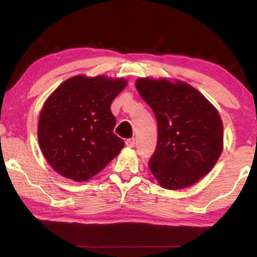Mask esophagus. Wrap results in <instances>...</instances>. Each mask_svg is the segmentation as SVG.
Masks as SVG:
<instances>
[{
  "label": "esophagus",
  "instance_id": "1",
  "mask_svg": "<svg viewBox=\"0 0 257 257\" xmlns=\"http://www.w3.org/2000/svg\"><path fill=\"white\" fill-rule=\"evenodd\" d=\"M125 145H127L128 147H130V149H132V147H134L135 146V138L127 139V141H125Z\"/></svg>",
  "mask_w": 257,
  "mask_h": 257
}]
</instances>
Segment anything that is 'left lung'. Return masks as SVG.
<instances>
[{"mask_svg": "<svg viewBox=\"0 0 257 257\" xmlns=\"http://www.w3.org/2000/svg\"><path fill=\"white\" fill-rule=\"evenodd\" d=\"M136 88L158 121V144L149 167L165 189H182L214 167L223 150L219 112L187 82L139 78Z\"/></svg>", "mask_w": 257, "mask_h": 257, "instance_id": "obj_1", "label": "left lung"}]
</instances>
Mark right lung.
Returning a JSON list of instances; mask_svg holds the SVG:
<instances>
[{
	"label": "right lung",
	"mask_w": 257,
	"mask_h": 257,
	"mask_svg": "<svg viewBox=\"0 0 257 257\" xmlns=\"http://www.w3.org/2000/svg\"><path fill=\"white\" fill-rule=\"evenodd\" d=\"M127 80L78 75L63 81L44 103L37 137L43 155L64 178L87 181L123 149L113 133L111 104Z\"/></svg>",
	"instance_id": "right-lung-1"
}]
</instances>
